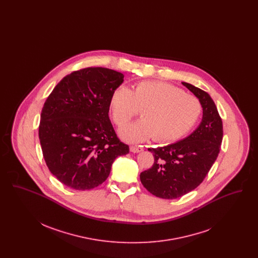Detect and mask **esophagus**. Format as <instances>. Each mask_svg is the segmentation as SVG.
<instances>
[{
  "label": "esophagus",
  "mask_w": 258,
  "mask_h": 258,
  "mask_svg": "<svg viewBox=\"0 0 258 258\" xmlns=\"http://www.w3.org/2000/svg\"><path fill=\"white\" fill-rule=\"evenodd\" d=\"M143 151V148L141 146H131V152L133 153H140Z\"/></svg>",
  "instance_id": "1"
}]
</instances>
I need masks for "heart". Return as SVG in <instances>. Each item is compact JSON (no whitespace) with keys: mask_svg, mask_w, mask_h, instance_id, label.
Masks as SVG:
<instances>
[{"mask_svg":"<svg viewBox=\"0 0 258 258\" xmlns=\"http://www.w3.org/2000/svg\"><path fill=\"white\" fill-rule=\"evenodd\" d=\"M114 123L122 126L137 113L141 120L122 127L120 136L127 142H143L154 137L158 142H172L184 136L197 123L201 103L196 97L160 81H142L132 91L117 87L109 100Z\"/></svg>","mask_w":258,"mask_h":258,"instance_id":"b5f03b06","label":"heart"}]
</instances>
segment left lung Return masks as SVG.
Returning <instances> with one entry per match:
<instances>
[{
	"label": "left lung",
	"mask_w": 258,
	"mask_h": 258,
	"mask_svg": "<svg viewBox=\"0 0 258 258\" xmlns=\"http://www.w3.org/2000/svg\"><path fill=\"white\" fill-rule=\"evenodd\" d=\"M200 101L203 115L197 128L184 139L148 151L153 166L140 174L149 192L163 199H175L201 184L217 160L222 141V122L214 100L206 92L182 82Z\"/></svg>",
	"instance_id": "obj_1"
}]
</instances>
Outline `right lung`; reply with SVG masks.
I'll use <instances>...</instances> for the list:
<instances>
[{"label":"right lung","instance_id":"obj_1","mask_svg":"<svg viewBox=\"0 0 258 258\" xmlns=\"http://www.w3.org/2000/svg\"><path fill=\"white\" fill-rule=\"evenodd\" d=\"M123 74L105 68L74 72L53 89L38 127L43 158L61 184L78 190L102 184L113 161L128 154L110 122L109 100Z\"/></svg>","mask_w":258,"mask_h":258}]
</instances>
